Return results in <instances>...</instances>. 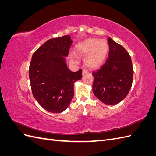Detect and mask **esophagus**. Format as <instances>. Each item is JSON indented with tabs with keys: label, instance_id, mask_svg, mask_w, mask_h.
I'll return each instance as SVG.
<instances>
[{
	"label": "esophagus",
	"instance_id": "obj_1",
	"mask_svg": "<svg viewBox=\"0 0 156 156\" xmlns=\"http://www.w3.org/2000/svg\"><path fill=\"white\" fill-rule=\"evenodd\" d=\"M87 73H88V71H87V69H83V75L87 74Z\"/></svg>",
	"mask_w": 156,
	"mask_h": 156
}]
</instances>
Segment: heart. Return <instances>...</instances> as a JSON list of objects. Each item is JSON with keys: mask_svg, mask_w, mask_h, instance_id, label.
Instances as JSON below:
<instances>
[{"mask_svg": "<svg viewBox=\"0 0 156 156\" xmlns=\"http://www.w3.org/2000/svg\"><path fill=\"white\" fill-rule=\"evenodd\" d=\"M108 49L106 40L89 38L79 44L75 51L79 55H85L84 62L90 68H97L104 62Z\"/></svg>", "mask_w": 156, "mask_h": 156, "instance_id": "heart-1", "label": "heart"}]
</instances>
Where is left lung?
Here are the masks:
<instances>
[{
  "mask_svg": "<svg viewBox=\"0 0 156 156\" xmlns=\"http://www.w3.org/2000/svg\"><path fill=\"white\" fill-rule=\"evenodd\" d=\"M109 51L105 62L94 71L93 92L107 105H115L127 96L131 88L133 68L129 54L124 47L111 37L107 39Z\"/></svg>",
  "mask_w": 156,
  "mask_h": 156,
  "instance_id": "obj_1",
  "label": "left lung"
}]
</instances>
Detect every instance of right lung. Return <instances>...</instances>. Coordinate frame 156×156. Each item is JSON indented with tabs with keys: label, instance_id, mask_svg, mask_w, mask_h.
Instances as JSON below:
<instances>
[{
	"label": "right lung",
	"instance_id": "1",
	"mask_svg": "<svg viewBox=\"0 0 156 156\" xmlns=\"http://www.w3.org/2000/svg\"><path fill=\"white\" fill-rule=\"evenodd\" d=\"M73 41L68 35L52 38L32 56L29 78L33 96L44 109L60 113L67 108L74 95L73 84L81 79L82 69L73 72L65 62Z\"/></svg>",
	"mask_w": 156,
	"mask_h": 156
}]
</instances>
